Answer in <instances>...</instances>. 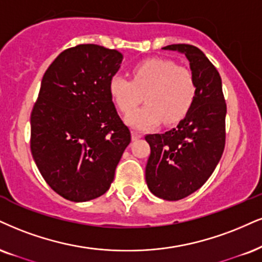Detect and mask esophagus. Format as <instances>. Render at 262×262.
Returning <instances> with one entry per match:
<instances>
[{
  "instance_id": "obj_1",
  "label": "esophagus",
  "mask_w": 262,
  "mask_h": 262,
  "mask_svg": "<svg viewBox=\"0 0 262 262\" xmlns=\"http://www.w3.org/2000/svg\"><path fill=\"white\" fill-rule=\"evenodd\" d=\"M131 135H132V140L134 141L140 140V138H142V136H143V135L140 134V132H137V131H132Z\"/></svg>"
}]
</instances>
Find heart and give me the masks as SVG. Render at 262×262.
Listing matches in <instances>:
<instances>
[{"label": "heart", "instance_id": "1", "mask_svg": "<svg viewBox=\"0 0 262 262\" xmlns=\"http://www.w3.org/2000/svg\"><path fill=\"white\" fill-rule=\"evenodd\" d=\"M132 77L115 74L109 80V93L121 112L127 113L144 93L146 105L132 111L125 120L131 127L148 130L163 120L172 124L185 116L194 102L196 82L188 68L169 59L144 60L132 70Z\"/></svg>", "mask_w": 262, "mask_h": 262}]
</instances>
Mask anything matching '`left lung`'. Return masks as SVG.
I'll use <instances>...</instances> for the list:
<instances>
[{"instance_id":"8db88e82","label":"left lung","mask_w":262,"mask_h":262,"mask_svg":"<svg viewBox=\"0 0 262 262\" xmlns=\"http://www.w3.org/2000/svg\"><path fill=\"white\" fill-rule=\"evenodd\" d=\"M189 60L196 95L185 119L164 134L147 135L150 156L146 182L154 195L180 200L199 189L214 172L225 149L226 102L221 76L198 47L169 45Z\"/></svg>"}]
</instances>
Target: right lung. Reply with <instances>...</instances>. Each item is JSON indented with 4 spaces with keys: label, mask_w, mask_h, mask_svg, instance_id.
Listing matches in <instances>:
<instances>
[{
    "label": "right lung",
    "mask_w": 262,
    "mask_h": 262,
    "mask_svg": "<svg viewBox=\"0 0 262 262\" xmlns=\"http://www.w3.org/2000/svg\"><path fill=\"white\" fill-rule=\"evenodd\" d=\"M122 54L77 45L58 56L42 77L31 112V154L54 192L72 202L104 194L131 142L109 93Z\"/></svg>",
    "instance_id": "1"
}]
</instances>
